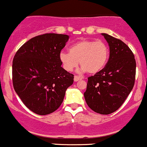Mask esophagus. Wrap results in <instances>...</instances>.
<instances>
[{
  "mask_svg": "<svg viewBox=\"0 0 147 147\" xmlns=\"http://www.w3.org/2000/svg\"><path fill=\"white\" fill-rule=\"evenodd\" d=\"M81 79H82V78H81V77L78 76H74V81H79V80H81Z\"/></svg>",
  "mask_w": 147,
  "mask_h": 147,
  "instance_id": "obj_1",
  "label": "esophagus"
}]
</instances>
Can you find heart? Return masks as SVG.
Instances as JSON below:
<instances>
[{
  "instance_id": "b5f03b06",
  "label": "heart",
  "mask_w": 147,
  "mask_h": 147,
  "mask_svg": "<svg viewBox=\"0 0 147 147\" xmlns=\"http://www.w3.org/2000/svg\"><path fill=\"white\" fill-rule=\"evenodd\" d=\"M69 52H61L59 59L63 69L72 71L78 66V61L81 71L95 74L101 71L109 59L108 46L101 40H81L69 48Z\"/></svg>"
}]
</instances>
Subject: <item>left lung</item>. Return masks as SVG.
<instances>
[{
    "mask_svg": "<svg viewBox=\"0 0 147 147\" xmlns=\"http://www.w3.org/2000/svg\"><path fill=\"white\" fill-rule=\"evenodd\" d=\"M109 46L105 67L88 78L86 102L100 114H109L123 104L134 85L136 61L129 46L121 40L102 33Z\"/></svg>",
    "mask_w": 147,
    "mask_h": 147,
    "instance_id": "8db88e82",
    "label": "left lung"
}]
</instances>
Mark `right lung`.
I'll return each instance as SVG.
<instances>
[{
    "instance_id": "add662e5",
    "label": "right lung",
    "mask_w": 147,
    "mask_h": 147,
    "mask_svg": "<svg viewBox=\"0 0 147 147\" xmlns=\"http://www.w3.org/2000/svg\"><path fill=\"white\" fill-rule=\"evenodd\" d=\"M69 36L45 33L32 38L13 60V84L18 96L30 111L46 115L59 109L74 75L61 67L59 55Z\"/></svg>"
}]
</instances>
